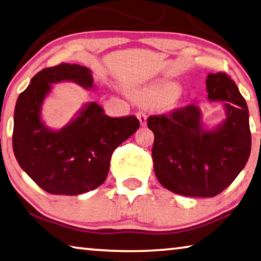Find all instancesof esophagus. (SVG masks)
<instances>
[{"instance_id":"esophagus-1","label":"esophagus","mask_w":261,"mask_h":261,"mask_svg":"<svg viewBox=\"0 0 261 261\" xmlns=\"http://www.w3.org/2000/svg\"><path fill=\"white\" fill-rule=\"evenodd\" d=\"M137 118L139 119L140 125L146 126V124H147V116H146L145 113H142V111H140V113H137Z\"/></svg>"}]
</instances>
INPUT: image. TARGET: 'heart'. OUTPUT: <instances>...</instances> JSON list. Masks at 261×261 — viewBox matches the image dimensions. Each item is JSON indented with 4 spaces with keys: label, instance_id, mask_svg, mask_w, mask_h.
Returning <instances> with one entry per match:
<instances>
[{
    "label": "heart",
    "instance_id": "heart-1",
    "mask_svg": "<svg viewBox=\"0 0 261 261\" xmlns=\"http://www.w3.org/2000/svg\"><path fill=\"white\" fill-rule=\"evenodd\" d=\"M177 92V86L168 81H160L155 84L135 89L132 96L135 100L150 106H160L171 101Z\"/></svg>",
    "mask_w": 261,
    "mask_h": 261
}]
</instances>
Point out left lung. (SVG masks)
Segmentation results:
<instances>
[{
  "instance_id": "left-lung-1",
  "label": "left lung",
  "mask_w": 261,
  "mask_h": 261,
  "mask_svg": "<svg viewBox=\"0 0 261 261\" xmlns=\"http://www.w3.org/2000/svg\"><path fill=\"white\" fill-rule=\"evenodd\" d=\"M208 100L222 101L225 118L216 125L203 122L197 106L169 116H151L154 134L153 168L159 182L184 196L213 197L232 184L249 160V109L238 87L224 73H209Z\"/></svg>"
}]
</instances>
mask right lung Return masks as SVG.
<instances>
[{
  "mask_svg": "<svg viewBox=\"0 0 261 261\" xmlns=\"http://www.w3.org/2000/svg\"><path fill=\"white\" fill-rule=\"evenodd\" d=\"M74 82L95 89L92 71L61 64L45 68L19 94L14 114L12 147L19 166L45 192L79 195L105 182L114 151L139 127L135 116L111 118L96 102H87L59 130L41 117L53 85Z\"/></svg>",
  "mask_w": 261,
  "mask_h": 261,
  "instance_id": "right-lung-1",
  "label": "right lung"
}]
</instances>
